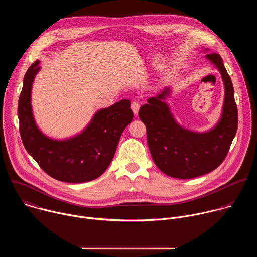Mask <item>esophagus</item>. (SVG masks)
<instances>
[{
	"label": "esophagus",
	"instance_id": "obj_1",
	"mask_svg": "<svg viewBox=\"0 0 257 257\" xmlns=\"http://www.w3.org/2000/svg\"><path fill=\"white\" fill-rule=\"evenodd\" d=\"M139 107H140V104H139L137 101H133V102L131 103V108H132V111H133V113H134L135 115L138 114Z\"/></svg>",
	"mask_w": 257,
	"mask_h": 257
}]
</instances>
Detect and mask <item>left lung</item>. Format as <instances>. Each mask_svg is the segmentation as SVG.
Masks as SVG:
<instances>
[{"mask_svg": "<svg viewBox=\"0 0 257 257\" xmlns=\"http://www.w3.org/2000/svg\"><path fill=\"white\" fill-rule=\"evenodd\" d=\"M204 57L221 73L225 88L221 118L212 128L197 132L181 126L166 101L172 91L170 86L150 97L139 109L138 116L148 131L153 160L170 177L191 179L213 171L227 157L236 135L238 109L232 80L221 56L213 53Z\"/></svg>", "mask_w": 257, "mask_h": 257, "instance_id": "8db88e82", "label": "left lung"}]
</instances>
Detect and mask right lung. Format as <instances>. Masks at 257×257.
I'll use <instances>...</instances> for the list:
<instances>
[{
    "mask_svg": "<svg viewBox=\"0 0 257 257\" xmlns=\"http://www.w3.org/2000/svg\"><path fill=\"white\" fill-rule=\"evenodd\" d=\"M40 70V61L28 68L18 100L25 150L48 175L59 181L82 183L98 178L111 164L120 137L133 119L130 100L122 99L98 109L80 133L64 139L49 137L36 124L31 105L32 85Z\"/></svg>",
    "mask_w": 257,
    "mask_h": 257,
    "instance_id": "right-lung-1",
    "label": "right lung"
}]
</instances>
